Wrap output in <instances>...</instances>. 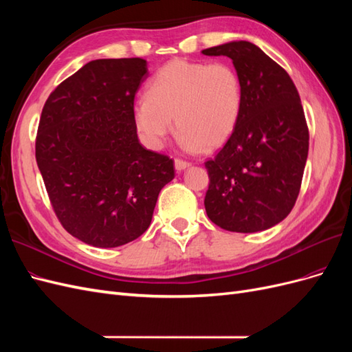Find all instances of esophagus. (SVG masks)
Masks as SVG:
<instances>
[{
	"instance_id": "esophagus-1",
	"label": "esophagus",
	"mask_w": 352,
	"mask_h": 352,
	"mask_svg": "<svg viewBox=\"0 0 352 352\" xmlns=\"http://www.w3.org/2000/svg\"><path fill=\"white\" fill-rule=\"evenodd\" d=\"M190 164L188 162H185V160H180V158H176L175 160V168L177 170V172H182V170L188 168Z\"/></svg>"
}]
</instances>
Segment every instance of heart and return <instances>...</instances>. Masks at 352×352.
Masks as SVG:
<instances>
[{"label": "heart", "instance_id": "1", "mask_svg": "<svg viewBox=\"0 0 352 352\" xmlns=\"http://www.w3.org/2000/svg\"><path fill=\"white\" fill-rule=\"evenodd\" d=\"M242 109L243 82L232 65L176 58L157 72L148 98L136 101L133 122L151 148L163 145L175 119L185 151H212L235 133Z\"/></svg>", "mask_w": 352, "mask_h": 352}]
</instances>
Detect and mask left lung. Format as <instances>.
Segmentation results:
<instances>
[{
	"label": "left lung",
	"instance_id": "left-lung-1",
	"mask_svg": "<svg viewBox=\"0 0 352 352\" xmlns=\"http://www.w3.org/2000/svg\"><path fill=\"white\" fill-rule=\"evenodd\" d=\"M226 56L243 82V109L235 133L206 162L204 206L225 230L252 233L280 223L300 194L308 155V127L292 79L248 41L202 50Z\"/></svg>",
	"mask_w": 352,
	"mask_h": 352
}]
</instances>
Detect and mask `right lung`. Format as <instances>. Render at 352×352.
<instances>
[{"instance_id": "obj_1", "label": "right lung", "mask_w": 352, "mask_h": 352, "mask_svg": "<svg viewBox=\"0 0 352 352\" xmlns=\"http://www.w3.org/2000/svg\"><path fill=\"white\" fill-rule=\"evenodd\" d=\"M144 58L87 63L51 92L36 135V163L51 206L72 236L97 248L140 238L151 225L173 160L146 150L133 122Z\"/></svg>"}]
</instances>
